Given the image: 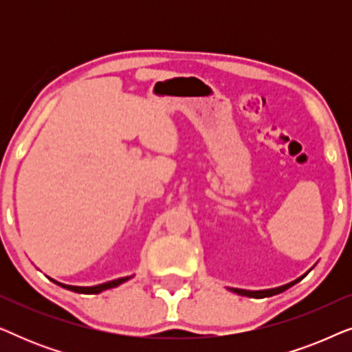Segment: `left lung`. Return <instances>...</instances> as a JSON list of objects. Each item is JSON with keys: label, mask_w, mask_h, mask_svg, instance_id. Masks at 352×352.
Wrapping results in <instances>:
<instances>
[{"label": "left lung", "mask_w": 352, "mask_h": 352, "mask_svg": "<svg viewBox=\"0 0 352 352\" xmlns=\"http://www.w3.org/2000/svg\"><path fill=\"white\" fill-rule=\"evenodd\" d=\"M312 269V267H311ZM309 269V271H311ZM307 271V272H309ZM306 272V274H307ZM305 274V276H306ZM305 276H301V277H298L296 280H293V282H290V283H285V285H282V287H276V288H267V290H243V288H232V287H228V290L229 292H232V293H237V295H242V296H250V298H267V296H272V295H277V293H282L283 290H287L288 287H292L293 283H296V282H300L302 277Z\"/></svg>", "instance_id": "8db88e82"}]
</instances>
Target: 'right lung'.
Segmentation results:
<instances>
[{
    "label": "right lung",
    "instance_id": "1",
    "mask_svg": "<svg viewBox=\"0 0 352 352\" xmlns=\"http://www.w3.org/2000/svg\"><path fill=\"white\" fill-rule=\"evenodd\" d=\"M133 276H126V277H120V278H115V280H110V282H105V283H99V285H93V287H76V285H65V283H60L54 280V278H51L52 282L57 283V285L67 288V290L70 292H75V293H85V295H96V293H100L104 290H109V288H113V287H118L122 285V283L128 282L129 278Z\"/></svg>",
    "mask_w": 352,
    "mask_h": 352
}]
</instances>
